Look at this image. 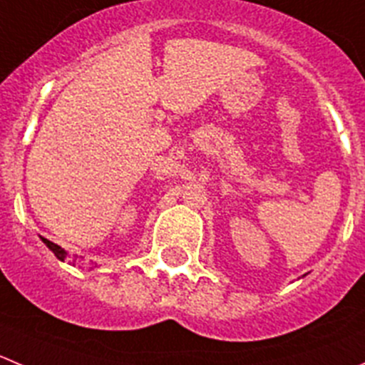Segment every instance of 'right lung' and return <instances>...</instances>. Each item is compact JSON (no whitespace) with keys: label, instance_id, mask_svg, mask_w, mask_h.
I'll return each instance as SVG.
<instances>
[{"label":"right lung","instance_id":"1","mask_svg":"<svg viewBox=\"0 0 365 365\" xmlns=\"http://www.w3.org/2000/svg\"><path fill=\"white\" fill-rule=\"evenodd\" d=\"M41 240L44 242V245H46V247L50 249V251L53 252V255L57 256V258L61 259V262H64V259H66V256H68V252H66L64 249H62V247H58V245H57V244H53V242L46 240V238H41Z\"/></svg>","mask_w":365,"mask_h":365}]
</instances>
